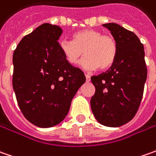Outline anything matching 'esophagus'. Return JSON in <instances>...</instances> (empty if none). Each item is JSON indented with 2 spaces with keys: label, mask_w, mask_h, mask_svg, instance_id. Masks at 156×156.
<instances>
[{
  "label": "esophagus",
  "mask_w": 156,
  "mask_h": 156,
  "mask_svg": "<svg viewBox=\"0 0 156 156\" xmlns=\"http://www.w3.org/2000/svg\"><path fill=\"white\" fill-rule=\"evenodd\" d=\"M85 76H86V80H87V81H90V76L87 75V74H85Z\"/></svg>",
  "instance_id": "esophagus-1"
}]
</instances>
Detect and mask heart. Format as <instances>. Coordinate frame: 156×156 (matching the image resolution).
Instances as JSON below:
<instances>
[{
    "label": "heart",
    "mask_w": 156,
    "mask_h": 156,
    "mask_svg": "<svg viewBox=\"0 0 156 156\" xmlns=\"http://www.w3.org/2000/svg\"><path fill=\"white\" fill-rule=\"evenodd\" d=\"M59 48L66 62L71 65L79 62L84 53L86 57L81 66L87 70L109 69L118 52L116 42L112 36L104 35L94 29L78 31L73 34L72 41H60Z\"/></svg>",
    "instance_id": "heart-1"
}]
</instances>
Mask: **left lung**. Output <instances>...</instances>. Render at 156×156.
Segmentation results:
<instances>
[{
    "label": "left lung",
    "instance_id": "left-lung-1",
    "mask_svg": "<svg viewBox=\"0 0 156 156\" xmlns=\"http://www.w3.org/2000/svg\"><path fill=\"white\" fill-rule=\"evenodd\" d=\"M118 48L109 70L91 77L95 93L90 100L97 122L120 127L130 122L141 104L147 80L144 47L136 34L116 23H106Z\"/></svg>",
    "mask_w": 156,
    "mask_h": 156
}]
</instances>
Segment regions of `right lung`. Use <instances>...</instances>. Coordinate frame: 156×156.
Segmentation results:
<instances>
[{
  "instance_id": "add662e5",
  "label": "right lung",
  "mask_w": 156,
  "mask_h": 156,
  "mask_svg": "<svg viewBox=\"0 0 156 156\" xmlns=\"http://www.w3.org/2000/svg\"><path fill=\"white\" fill-rule=\"evenodd\" d=\"M59 26L44 23L24 36L13 55V88L23 115L39 128L62 122L72 99L86 81L84 73L66 62L57 41Z\"/></svg>"
}]
</instances>
